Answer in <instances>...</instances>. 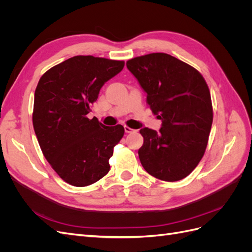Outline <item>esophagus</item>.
<instances>
[{
	"label": "esophagus",
	"instance_id": "34e87169",
	"mask_svg": "<svg viewBox=\"0 0 252 252\" xmlns=\"http://www.w3.org/2000/svg\"><path fill=\"white\" fill-rule=\"evenodd\" d=\"M124 129H125V132L126 133H132V132H134L135 130L134 129H132V128H130V127H128V126H124Z\"/></svg>",
	"mask_w": 252,
	"mask_h": 252
}]
</instances>
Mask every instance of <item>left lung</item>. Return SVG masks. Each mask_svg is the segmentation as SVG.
<instances>
[{"label": "left lung", "instance_id": "obj_1", "mask_svg": "<svg viewBox=\"0 0 252 252\" xmlns=\"http://www.w3.org/2000/svg\"><path fill=\"white\" fill-rule=\"evenodd\" d=\"M127 68L162 120L158 131L142 128L139 158L152 177L167 182L186 178L202 159L213 120L210 91L194 67L163 52L127 61Z\"/></svg>", "mask_w": 252, "mask_h": 252}]
</instances>
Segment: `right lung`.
Here are the masks:
<instances>
[{
    "instance_id": "1",
    "label": "right lung",
    "mask_w": 252,
    "mask_h": 252,
    "mask_svg": "<svg viewBox=\"0 0 252 252\" xmlns=\"http://www.w3.org/2000/svg\"><path fill=\"white\" fill-rule=\"evenodd\" d=\"M124 61L75 56L51 67L35 88L32 124L43 155L68 184L84 187L108 173L122 125L89 119L100 89L118 74Z\"/></svg>"
}]
</instances>
